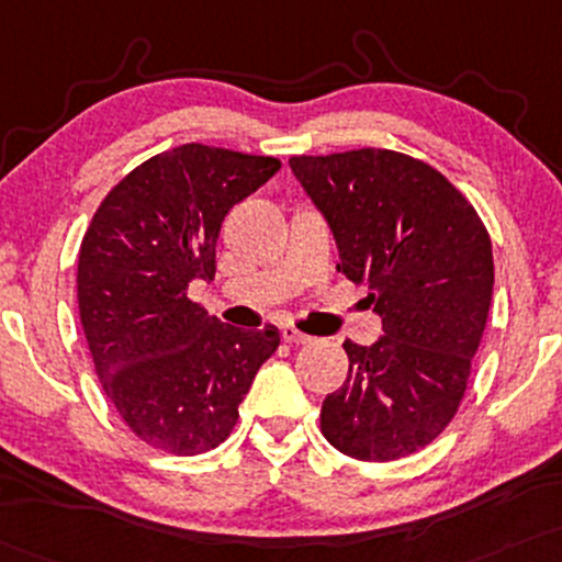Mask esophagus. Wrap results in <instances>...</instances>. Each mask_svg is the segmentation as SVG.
Masks as SVG:
<instances>
[{"label":"esophagus","mask_w":562,"mask_h":562,"mask_svg":"<svg viewBox=\"0 0 562 562\" xmlns=\"http://www.w3.org/2000/svg\"><path fill=\"white\" fill-rule=\"evenodd\" d=\"M282 340L293 342V346H303V342H311V340H314V337L306 335V333H301V329H295L293 324H285V327H282Z\"/></svg>","instance_id":"34e87169"}]
</instances>
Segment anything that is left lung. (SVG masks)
<instances>
[{
	"label": "left lung",
	"mask_w": 562,
	"mask_h": 562,
	"mask_svg": "<svg viewBox=\"0 0 562 562\" xmlns=\"http://www.w3.org/2000/svg\"><path fill=\"white\" fill-rule=\"evenodd\" d=\"M333 229L337 272L369 288L374 346L346 340L348 380L324 397L322 435L356 461H397L442 435L463 401L495 285L492 240L452 182L408 154L293 157Z\"/></svg>",
	"instance_id": "1"
}]
</instances>
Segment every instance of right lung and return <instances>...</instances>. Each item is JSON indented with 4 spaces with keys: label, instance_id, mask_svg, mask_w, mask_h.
<instances>
[{
    "label": "right lung",
    "instance_id": "1",
    "mask_svg": "<svg viewBox=\"0 0 562 562\" xmlns=\"http://www.w3.org/2000/svg\"><path fill=\"white\" fill-rule=\"evenodd\" d=\"M280 159L204 144L157 154L106 193L78 256V311L93 367L135 437L172 456L225 442L277 327L222 324L188 299L214 280L229 209Z\"/></svg>",
    "mask_w": 562,
    "mask_h": 562
}]
</instances>
